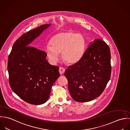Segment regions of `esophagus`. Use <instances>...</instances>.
I'll list each match as a JSON object with an SVG mask.
<instances>
[{"mask_svg":"<svg viewBox=\"0 0 130 130\" xmlns=\"http://www.w3.org/2000/svg\"><path fill=\"white\" fill-rule=\"evenodd\" d=\"M65 69L64 68L62 67H60L59 68V73L60 74H63L65 72Z\"/></svg>","mask_w":130,"mask_h":130,"instance_id":"obj_1","label":"esophagus"}]
</instances>
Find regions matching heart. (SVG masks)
<instances>
[{"mask_svg":"<svg viewBox=\"0 0 130 130\" xmlns=\"http://www.w3.org/2000/svg\"><path fill=\"white\" fill-rule=\"evenodd\" d=\"M50 45L45 50L51 61L58 60V54L61 53L62 59L69 64H74L82 58L85 50L86 42L84 37L73 31L67 30L54 35Z\"/></svg>","mask_w":130,"mask_h":130,"instance_id":"obj_1","label":"heart"}]
</instances>
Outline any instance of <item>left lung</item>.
Returning a JSON list of instances; mask_svg holds the SVG:
<instances>
[{
    "instance_id": "obj_1",
    "label": "left lung",
    "mask_w": 130,
    "mask_h": 130,
    "mask_svg": "<svg viewBox=\"0 0 130 130\" xmlns=\"http://www.w3.org/2000/svg\"><path fill=\"white\" fill-rule=\"evenodd\" d=\"M111 71L109 46L101 39L95 40L81 59L65 72L71 97L84 103L100 96L110 79Z\"/></svg>"
}]
</instances>
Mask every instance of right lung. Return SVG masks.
<instances>
[{
  "instance_id": "1",
  "label": "right lung",
  "mask_w": 130,
  "mask_h": 130,
  "mask_svg": "<svg viewBox=\"0 0 130 130\" xmlns=\"http://www.w3.org/2000/svg\"><path fill=\"white\" fill-rule=\"evenodd\" d=\"M49 26L44 25L23 34L13 44L8 56L10 86L21 99L31 104L45 103L53 85L60 76L59 67L49 63L46 53L29 46Z\"/></svg>"
}]
</instances>
